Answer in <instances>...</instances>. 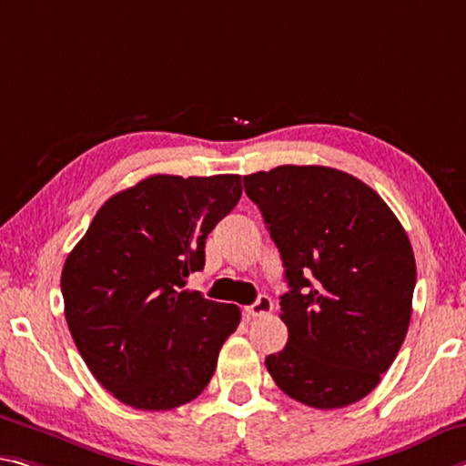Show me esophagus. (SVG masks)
Returning a JSON list of instances; mask_svg holds the SVG:
<instances>
[{
  "label": "esophagus",
  "instance_id": "obj_1",
  "mask_svg": "<svg viewBox=\"0 0 466 466\" xmlns=\"http://www.w3.org/2000/svg\"><path fill=\"white\" fill-rule=\"evenodd\" d=\"M271 309H273V302L268 294H259V299H257L250 307H247L245 313L248 317H263V315H268Z\"/></svg>",
  "mask_w": 466,
  "mask_h": 466
}]
</instances>
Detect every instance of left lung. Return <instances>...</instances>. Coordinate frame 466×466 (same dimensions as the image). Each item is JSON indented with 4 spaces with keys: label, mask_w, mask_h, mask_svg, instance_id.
Listing matches in <instances>:
<instances>
[{
    "label": "left lung",
    "mask_w": 466,
    "mask_h": 466,
    "mask_svg": "<svg viewBox=\"0 0 466 466\" xmlns=\"http://www.w3.org/2000/svg\"><path fill=\"white\" fill-rule=\"evenodd\" d=\"M284 263L288 342L273 381L313 409H342L381 381L404 342L417 265L409 236L371 187L326 166L245 176Z\"/></svg>",
    "instance_id": "8db88e82"
}]
</instances>
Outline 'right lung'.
Wrapping results in <instances>:
<instances>
[{
  "mask_svg": "<svg viewBox=\"0 0 466 466\" xmlns=\"http://www.w3.org/2000/svg\"><path fill=\"white\" fill-rule=\"evenodd\" d=\"M240 176L157 174L101 205L62 269L74 344L103 388L138 410L203 392L240 309L187 290L205 240L240 201Z\"/></svg>",
  "mask_w": 466,
  "mask_h": 466,
  "instance_id": "1",
  "label": "right lung"
}]
</instances>
